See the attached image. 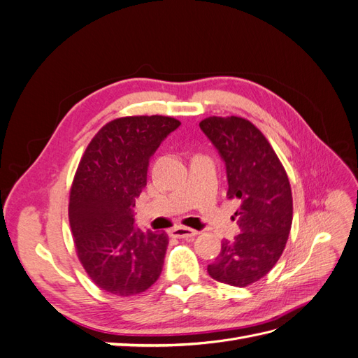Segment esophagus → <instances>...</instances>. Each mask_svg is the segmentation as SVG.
<instances>
[{"instance_id": "1", "label": "esophagus", "mask_w": 358, "mask_h": 358, "mask_svg": "<svg viewBox=\"0 0 358 358\" xmlns=\"http://www.w3.org/2000/svg\"><path fill=\"white\" fill-rule=\"evenodd\" d=\"M170 233L173 237H178V239H187V241L192 239V237H196L199 234V231L187 229V227H175V229H171Z\"/></svg>"}]
</instances>
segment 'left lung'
Wrapping results in <instances>:
<instances>
[{
	"instance_id": "1",
	"label": "left lung",
	"mask_w": 358,
	"mask_h": 358,
	"mask_svg": "<svg viewBox=\"0 0 358 358\" xmlns=\"http://www.w3.org/2000/svg\"><path fill=\"white\" fill-rule=\"evenodd\" d=\"M200 128L225 161L227 196L242 203L234 213L241 233L222 241L208 273L243 288L266 276L284 252L292 224L289 180L268 140L248 119L209 116Z\"/></svg>"
}]
</instances>
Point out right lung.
Returning a JSON list of instances; mask_svg holds the SVG:
<instances>
[{
  "instance_id": "right-lung-1",
  "label": "right lung",
  "mask_w": 358,
  "mask_h": 358,
  "mask_svg": "<svg viewBox=\"0 0 358 358\" xmlns=\"http://www.w3.org/2000/svg\"><path fill=\"white\" fill-rule=\"evenodd\" d=\"M179 125L161 115L117 117L80 158L69 203L73 241L85 272L109 294H140L161 275L169 236L136 229L133 208L150 157Z\"/></svg>"
}]
</instances>
